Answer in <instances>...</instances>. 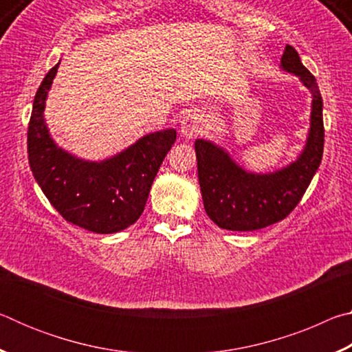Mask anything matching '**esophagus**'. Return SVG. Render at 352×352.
I'll list each match as a JSON object with an SVG mask.
<instances>
[{
	"mask_svg": "<svg viewBox=\"0 0 352 352\" xmlns=\"http://www.w3.org/2000/svg\"><path fill=\"white\" fill-rule=\"evenodd\" d=\"M201 130V119L197 113L189 110L184 113L180 121V132L186 140H192Z\"/></svg>",
	"mask_w": 352,
	"mask_h": 352,
	"instance_id": "esophagus-1",
	"label": "esophagus"
}]
</instances>
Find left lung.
<instances>
[{
    "label": "left lung",
    "instance_id": "1",
    "mask_svg": "<svg viewBox=\"0 0 352 352\" xmlns=\"http://www.w3.org/2000/svg\"><path fill=\"white\" fill-rule=\"evenodd\" d=\"M283 71L295 74L312 96L306 144L295 162L273 172L243 169L222 146L210 140L195 141L199 183L205 211L223 230L253 231L289 216L318 170L323 157V99L317 80L309 73L294 46L281 57Z\"/></svg>",
    "mask_w": 352,
    "mask_h": 352
}]
</instances>
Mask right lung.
<instances>
[{"instance_id":"right-lung-1","label":"right lung","mask_w":352,"mask_h":352,"mask_svg":"<svg viewBox=\"0 0 352 352\" xmlns=\"http://www.w3.org/2000/svg\"><path fill=\"white\" fill-rule=\"evenodd\" d=\"M58 62L35 94L28 130L29 166L35 182L69 223L98 234L133 225L144 211L155 175L175 142L174 129L147 133L110 158L91 162L65 151L45 121L47 93Z\"/></svg>"}]
</instances>
